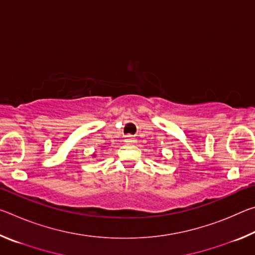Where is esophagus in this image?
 <instances>
[{
    "label": "esophagus",
    "instance_id": "34e87169",
    "mask_svg": "<svg viewBox=\"0 0 255 255\" xmlns=\"http://www.w3.org/2000/svg\"><path fill=\"white\" fill-rule=\"evenodd\" d=\"M125 141H126V143H128V144H133V143H136V138H133L132 136L128 135V136L125 137Z\"/></svg>",
    "mask_w": 255,
    "mask_h": 255
}]
</instances>
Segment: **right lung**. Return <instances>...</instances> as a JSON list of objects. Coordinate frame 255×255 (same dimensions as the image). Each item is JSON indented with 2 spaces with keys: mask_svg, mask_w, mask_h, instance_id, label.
Returning a JSON list of instances; mask_svg holds the SVG:
<instances>
[{
  "mask_svg": "<svg viewBox=\"0 0 255 255\" xmlns=\"http://www.w3.org/2000/svg\"><path fill=\"white\" fill-rule=\"evenodd\" d=\"M92 157H96V153H93V154H92Z\"/></svg>",
  "mask_w": 255,
  "mask_h": 255,
  "instance_id": "1",
  "label": "right lung"
}]
</instances>
